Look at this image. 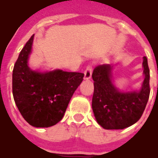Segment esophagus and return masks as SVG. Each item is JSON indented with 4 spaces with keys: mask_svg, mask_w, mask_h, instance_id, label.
I'll return each instance as SVG.
<instances>
[{
    "mask_svg": "<svg viewBox=\"0 0 158 158\" xmlns=\"http://www.w3.org/2000/svg\"><path fill=\"white\" fill-rule=\"evenodd\" d=\"M91 73H92V69L90 66H88L86 68L85 71V76H84V79L85 80H88L91 78Z\"/></svg>",
    "mask_w": 158,
    "mask_h": 158,
    "instance_id": "esophagus-1",
    "label": "esophagus"
}]
</instances>
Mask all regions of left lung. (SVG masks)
Masks as SVG:
<instances>
[{
  "mask_svg": "<svg viewBox=\"0 0 158 158\" xmlns=\"http://www.w3.org/2000/svg\"><path fill=\"white\" fill-rule=\"evenodd\" d=\"M143 75L139 89L121 90L114 84L109 64L94 69L92 109L96 122L105 129H123L135 123L142 115L150 95V70L146 56L143 57Z\"/></svg>",
  "mask_w": 158,
  "mask_h": 158,
  "instance_id": "1",
  "label": "left lung"
}]
</instances>
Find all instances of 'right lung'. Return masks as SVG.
<instances>
[{"label":"right lung","instance_id":"right-lung-1","mask_svg":"<svg viewBox=\"0 0 158 158\" xmlns=\"http://www.w3.org/2000/svg\"><path fill=\"white\" fill-rule=\"evenodd\" d=\"M34 36L22 49L13 68L12 94L16 106L30 125L48 128L62 120L84 73L30 69L29 59Z\"/></svg>","mask_w":158,"mask_h":158}]
</instances>
